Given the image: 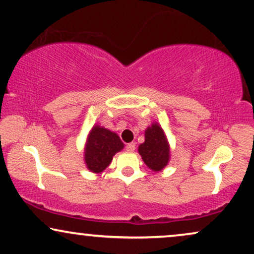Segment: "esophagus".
Here are the masks:
<instances>
[{"label": "esophagus", "mask_w": 254, "mask_h": 254, "mask_svg": "<svg viewBox=\"0 0 254 254\" xmlns=\"http://www.w3.org/2000/svg\"><path fill=\"white\" fill-rule=\"evenodd\" d=\"M136 149V145H134V143H129L127 144V146H125V150L127 151V152H132Z\"/></svg>", "instance_id": "obj_1"}]
</instances>
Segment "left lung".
I'll use <instances>...</instances> for the list:
<instances>
[{
    "label": "left lung",
    "instance_id": "8db88e82",
    "mask_svg": "<svg viewBox=\"0 0 254 254\" xmlns=\"http://www.w3.org/2000/svg\"><path fill=\"white\" fill-rule=\"evenodd\" d=\"M144 163L153 171H160L168 164L170 149L165 134L158 124H152L145 131V142L138 147Z\"/></svg>",
    "mask_w": 254,
    "mask_h": 254
}]
</instances>
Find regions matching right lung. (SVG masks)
<instances>
[{
	"instance_id": "add662e5",
	"label": "right lung",
	"mask_w": 254,
	"mask_h": 254,
	"mask_svg": "<svg viewBox=\"0 0 254 254\" xmlns=\"http://www.w3.org/2000/svg\"><path fill=\"white\" fill-rule=\"evenodd\" d=\"M123 147L124 144L116 133L96 125L90 131L85 146L86 166L92 172H102L110 164L115 153Z\"/></svg>"
}]
</instances>
